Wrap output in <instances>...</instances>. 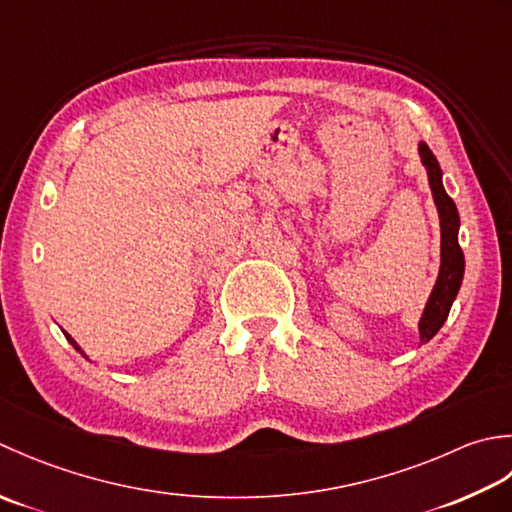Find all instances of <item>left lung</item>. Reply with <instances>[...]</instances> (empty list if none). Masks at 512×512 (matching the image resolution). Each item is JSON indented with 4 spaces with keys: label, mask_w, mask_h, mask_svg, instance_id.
<instances>
[{
    "label": "left lung",
    "mask_w": 512,
    "mask_h": 512,
    "mask_svg": "<svg viewBox=\"0 0 512 512\" xmlns=\"http://www.w3.org/2000/svg\"><path fill=\"white\" fill-rule=\"evenodd\" d=\"M417 154L429 176L431 194L437 207V216H440V271H437V280L426 307L417 322V331H420V342H429L448 318L453 302L457 298V291L462 287L464 278V254L457 234H460V214L453 198L446 194L442 185V168L437 163L435 154L429 150L424 141L417 143Z\"/></svg>",
    "instance_id": "1"
}]
</instances>
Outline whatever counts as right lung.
Returning a JSON list of instances; mask_svg holds the SVG:
<instances>
[{
	"label": "right lung",
	"mask_w": 512,
	"mask_h": 512,
	"mask_svg": "<svg viewBox=\"0 0 512 512\" xmlns=\"http://www.w3.org/2000/svg\"><path fill=\"white\" fill-rule=\"evenodd\" d=\"M64 336H66V340H68V342H70V344H72V347H75V349H77V351H79V353H81V356H83V358H86V360H88V356H86V353H83V349H81V347H79V344H77V342H75V338H72V336H70V333H66V331H64Z\"/></svg>",
	"instance_id": "add662e5"
}]
</instances>
